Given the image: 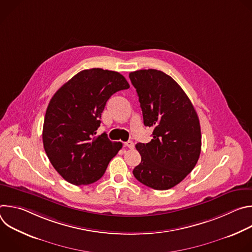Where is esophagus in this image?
<instances>
[{
  "label": "esophagus",
  "mask_w": 252,
  "mask_h": 252,
  "mask_svg": "<svg viewBox=\"0 0 252 252\" xmlns=\"http://www.w3.org/2000/svg\"><path fill=\"white\" fill-rule=\"evenodd\" d=\"M125 146H126V148H128V149L132 150V149L134 148V143H133V141H131V140H128V141H126V142L125 143Z\"/></svg>",
  "instance_id": "obj_1"
}]
</instances>
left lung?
I'll return each mask as SVG.
<instances>
[{"label": "left lung", "instance_id": "8db88e82", "mask_svg": "<svg viewBox=\"0 0 252 252\" xmlns=\"http://www.w3.org/2000/svg\"><path fill=\"white\" fill-rule=\"evenodd\" d=\"M153 139L135 145L141 161L132 170L139 183L157 190L178 185L194 168L201 151V132L194 107L179 85L158 69L129 73Z\"/></svg>", "mask_w": 252, "mask_h": 252}]
</instances>
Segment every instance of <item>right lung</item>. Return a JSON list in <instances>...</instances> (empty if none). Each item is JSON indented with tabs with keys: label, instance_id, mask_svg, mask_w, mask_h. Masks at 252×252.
I'll return each mask as SVG.
<instances>
[{
	"label": "right lung",
	"instance_id": "add662e5",
	"mask_svg": "<svg viewBox=\"0 0 252 252\" xmlns=\"http://www.w3.org/2000/svg\"><path fill=\"white\" fill-rule=\"evenodd\" d=\"M129 88L118 71L84 69L54 94L45 116V152L61 176L71 185L93 184L122 149L105 132L94 136L105 103L115 93Z\"/></svg>",
	"mask_w": 252,
	"mask_h": 252
}]
</instances>
